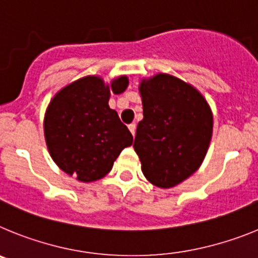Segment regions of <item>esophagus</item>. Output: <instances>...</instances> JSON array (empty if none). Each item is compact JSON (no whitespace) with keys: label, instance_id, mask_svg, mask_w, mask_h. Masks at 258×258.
Wrapping results in <instances>:
<instances>
[{"label":"esophagus","instance_id":"esophagus-1","mask_svg":"<svg viewBox=\"0 0 258 258\" xmlns=\"http://www.w3.org/2000/svg\"><path fill=\"white\" fill-rule=\"evenodd\" d=\"M127 127H129V131H131V133L134 136V134H136V131H137V125L136 124H131Z\"/></svg>","mask_w":258,"mask_h":258}]
</instances>
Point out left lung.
<instances>
[{"mask_svg": "<svg viewBox=\"0 0 258 258\" xmlns=\"http://www.w3.org/2000/svg\"><path fill=\"white\" fill-rule=\"evenodd\" d=\"M143 120L138 122L134 151L154 186L170 188L202 165L213 133V113L202 93L168 74L142 79Z\"/></svg>", "mask_w": 258, "mask_h": 258, "instance_id": "obj_1", "label": "left lung"}]
</instances>
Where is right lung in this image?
<instances>
[{"label": "right lung", "mask_w": 258, "mask_h": 258, "mask_svg": "<svg viewBox=\"0 0 258 258\" xmlns=\"http://www.w3.org/2000/svg\"><path fill=\"white\" fill-rule=\"evenodd\" d=\"M126 76L109 84L101 76H85L61 88L50 101L44 117V134L54 163L80 182H94L112 169L133 136L109 108L111 92L121 94Z\"/></svg>", "instance_id": "obj_1"}]
</instances>
